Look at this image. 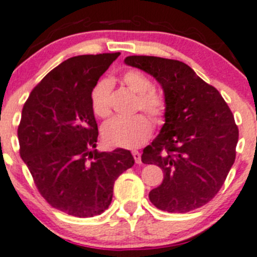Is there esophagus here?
I'll return each instance as SVG.
<instances>
[{"label":"esophagus","mask_w":257,"mask_h":257,"mask_svg":"<svg viewBox=\"0 0 257 257\" xmlns=\"http://www.w3.org/2000/svg\"><path fill=\"white\" fill-rule=\"evenodd\" d=\"M132 154H133V158H134V160H136V163H137V164H139V163L142 162L141 153H139L138 150H133V152H132Z\"/></svg>","instance_id":"esophagus-1"}]
</instances>
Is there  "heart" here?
<instances>
[{"instance_id": "1", "label": "heart", "mask_w": 257, "mask_h": 257, "mask_svg": "<svg viewBox=\"0 0 257 257\" xmlns=\"http://www.w3.org/2000/svg\"><path fill=\"white\" fill-rule=\"evenodd\" d=\"M124 85L137 93V110H145L157 123H162L167 115V98L159 90L153 88L152 79L138 69H128L120 76ZM90 107L99 118H107L110 114V83L99 79L90 89ZM153 133L152 119L144 113H138L131 118H114L102 128L103 141L112 147L138 148L150 138Z\"/></svg>"}]
</instances>
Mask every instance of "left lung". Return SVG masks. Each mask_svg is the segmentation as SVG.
Wrapping results in <instances>:
<instances>
[{"label":"left lung","instance_id":"1","mask_svg":"<svg viewBox=\"0 0 257 257\" xmlns=\"http://www.w3.org/2000/svg\"><path fill=\"white\" fill-rule=\"evenodd\" d=\"M124 62L152 74L168 103L164 125L142 155L144 164L164 173L149 200L169 212L201 208L219 193L235 162L239 128L232 112L219 90L184 62L153 56Z\"/></svg>","mask_w":257,"mask_h":257}]
</instances>
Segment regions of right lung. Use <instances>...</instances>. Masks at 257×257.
Here are the masks:
<instances>
[{
    "label": "right lung",
    "instance_id": "obj_1",
    "mask_svg": "<svg viewBox=\"0 0 257 257\" xmlns=\"http://www.w3.org/2000/svg\"><path fill=\"white\" fill-rule=\"evenodd\" d=\"M119 54H83L62 62L23 105L17 131L21 158L49 205L73 216L108 209L114 181L134 165L129 150L95 149L90 89Z\"/></svg>",
    "mask_w": 257,
    "mask_h": 257
}]
</instances>
